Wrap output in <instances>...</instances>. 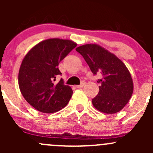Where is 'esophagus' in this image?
<instances>
[{
    "label": "esophagus",
    "instance_id": "34e87169",
    "mask_svg": "<svg viewBox=\"0 0 153 153\" xmlns=\"http://www.w3.org/2000/svg\"><path fill=\"white\" fill-rule=\"evenodd\" d=\"M85 81H82V82H81V84H80V85H77L76 86V88H78V89H81V88H82L83 86H84V85H85Z\"/></svg>",
    "mask_w": 153,
    "mask_h": 153
}]
</instances>
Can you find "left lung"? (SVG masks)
Listing matches in <instances>:
<instances>
[{"label":"left lung","mask_w":153,"mask_h":153,"mask_svg":"<svg viewBox=\"0 0 153 153\" xmlns=\"http://www.w3.org/2000/svg\"><path fill=\"white\" fill-rule=\"evenodd\" d=\"M94 75L101 72L103 78L98 94L92 100L94 107L106 114L121 111L133 92V81L126 65L112 52L95 44L77 47Z\"/></svg>","instance_id":"1"}]
</instances>
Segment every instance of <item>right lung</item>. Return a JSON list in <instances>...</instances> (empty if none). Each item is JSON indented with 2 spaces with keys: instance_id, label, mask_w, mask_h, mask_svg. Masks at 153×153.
Wrapping results in <instances>:
<instances>
[{
  "instance_id": "right-lung-1",
  "label": "right lung",
  "mask_w": 153,
  "mask_h": 153,
  "mask_svg": "<svg viewBox=\"0 0 153 153\" xmlns=\"http://www.w3.org/2000/svg\"><path fill=\"white\" fill-rule=\"evenodd\" d=\"M77 46L71 40L49 38L34 46L23 59L18 73V85L26 101L37 110L53 113L67 105L72 95L63 79L59 63Z\"/></svg>"
}]
</instances>
